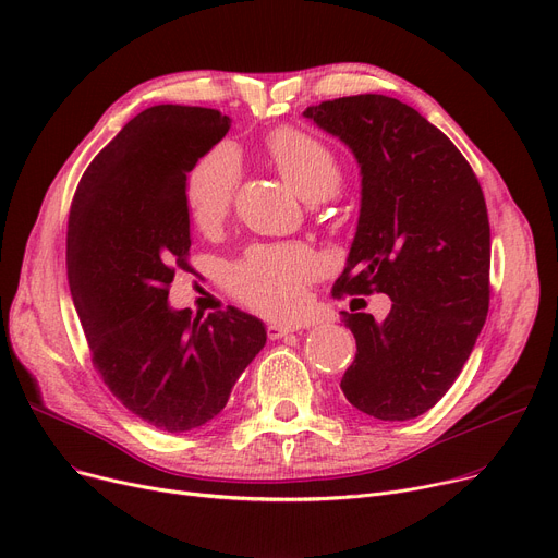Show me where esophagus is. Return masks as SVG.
<instances>
[{
	"label": "esophagus",
	"instance_id": "34e87169",
	"mask_svg": "<svg viewBox=\"0 0 558 558\" xmlns=\"http://www.w3.org/2000/svg\"><path fill=\"white\" fill-rule=\"evenodd\" d=\"M299 330H301L299 324H271L267 328V335H269V339H282V337H287L291 332H299Z\"/></svg>",
	"mask_w": 558,
	"mask_h": 558
}]
</instances>
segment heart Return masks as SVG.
<instances>
[{
	"instance_id": "heart-1",
	"label": "heart",
	"mask_w": 558,
	"mask_h": 558,
	"mask_svg": "<svg viewBox=\"0 0 558 558\" xmlns=\"http://www.w3.org/2000/svg\"><path fill=\"white\" fill-rule=\"evenodd\" d=\"M267 151L303 201L318 203L341 187V165L328 144L299 129H278L267 137ZM242 179V158L232 144L221 142L205 151L187 171L185 203L194 223L213 230L230 213ZM320 274L318 257L301 244L255 246L228 269V287L248 307L284 316L305 299V287Z\"/></svg>"
}]
</instances>
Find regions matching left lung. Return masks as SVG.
<instances>
[{
    "label": "left lung",
    "mask_w": 558,
    "mask_h": 558,
    "mask_svg": "<svg viewBox=\"0 0 558 558\" xmlns=\"http://www.w3.org/2000/svg\"><path fill=\"white\" fill-rule=\"evenodd\" d=\"M303 117L339 137L362 173L355 240L332 296L387 294L348 314L355 362L341 391L379 421L425 414L454 385L488 314L490 226L475 171L446 133L398 99L355 95Z\"/></svg>",
    "instance_id": "obj_1"
}]
</instances>
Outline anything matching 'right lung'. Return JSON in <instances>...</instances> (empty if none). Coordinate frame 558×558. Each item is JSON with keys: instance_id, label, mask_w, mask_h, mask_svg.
<instances>
[{"instance_id": "1", "label": "right lung", "mask_w": 558, "mask_h": 558, "mask_svg": "<svg viewBox=\"0 0 558 558\" xmlns=\"http://www.w3.org/2000/svg\"><path fill=\"white\" fill-rule=\"evenodd\" d=\"M213 108L151 106L97 154L68 221V280L95 368L129 412L190 432L226 407L267 343L259 318L169 307L175 269L192 271L190 167L228 133Z\"/></svg>"}]
</instances>
